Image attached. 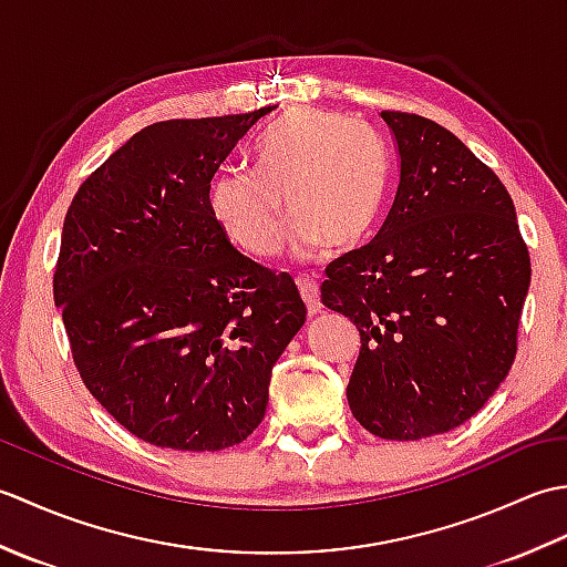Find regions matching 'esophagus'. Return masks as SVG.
<instances>
[{
    "label": "esophagus",
    "instance_id": "esophagus-1",
    "mask_svg": "<svg viewBox=\"0 0 567 567\" xmlns=\"http://www.w3.org/2000/svg\"><path fill=\"white\" fill-rule=\"evenodd\" d=\"M297 287H299V295H302V299H305L309 317L319 315V311L323 309L321 297H319V282L315 280V277L302 275V277H297Z\"/></svg>",
    "mask_w": 567,
    "mask_h": 567
}]
</instances>
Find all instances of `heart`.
Returning a JSON list of instances; mask_svg holds the SVG:
<instances>
[{
  "label": "heart",
  "instance_id": "heart-1",
  "mask_svg": "<svg viewBox=\"0 0 567 567\" xmlns=\"http://www.w3.org/2000/svg\"><path fill=\"white\" fill-rule=\"evenodd\" d=\"M252 171L216 175L209 212L236 248L268 260L282 248L285 206L297 221V256L317 258L327 244H360L378 221L390 165L368 124L333 112L295 110L262 136Z\"/></svg>",
  "mask_w": 567,
  "mask_h": 567
}]
</instances>
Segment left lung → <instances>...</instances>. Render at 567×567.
<instances>
[{
  "label": "left lung",
  "instance_id": "left-lung-1",
  "mask_svg": "<svg viewBox=\"0 0 567 567\" xmlns=\"http://www.w3.org/2000/svg\"><path fill=\"white\" fill-rule=\"evenodd\" d=\"M400 185L378 236L327 268L321 302L360 331L348 404L388 441L465 424L507 378L532 258L502 179L431 118L382 112Z\"/></svg>",
  "mask_w": 567,
  "mask_h": 567
}]
</instances>
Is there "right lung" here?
Returning a JSON list of instances; mask_svg holds the SVG:
<instances>
[{"mask_svg":"<svg viewBox=\"0 0 567 567\" xmlns=\"http://www.w3.org/2000/svg\"><path fill=\"white\" fill-rule=\"evenodd\" d=\"M272 110L141 128L65 214L53 297L72 360L94 400L161 449L246 441L307 319L292 277L240 256L209 212L214 175Z\"/></svg>","mask_w":567,"mask_h":567,"instance_id":"right-lung-1","label":"right lung"}]
</instances>
